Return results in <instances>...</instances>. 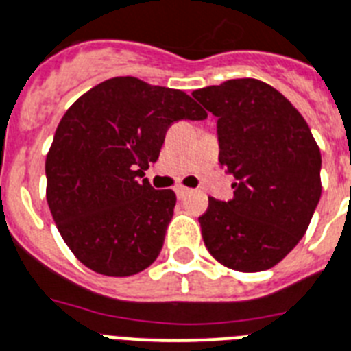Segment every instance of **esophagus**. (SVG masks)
<instances>
[{
    "instance_id": "obj_1",
    "label": "esophagus",
    "mask_w": 351,
    "mask_h": 351,
    "mask_svg": "<svg viewBox=\"0 0 351 351\" xmlns=\"http://www.w3.org/2000/svg\"><path fill=\"white\" fill-rule=\"evenodd\" d=\"M175 191H176V196H178V198H184V196H187L191 193V189H187V187H184V185H178Z\"/></svg>"
}]
</instances>
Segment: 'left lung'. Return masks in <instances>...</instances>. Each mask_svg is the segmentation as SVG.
Returning <instances> with one entry per match:
<instances>
[{
  "instance_id": "left-lung-1",
  "label": "left lung",
  "mask_w": 351,
  "mask_h": 351,
  "mask_svg": "<svg viewBox=\"0 0 351 351\" xmlns=\"http://www.w3.org/2000/svg\"><path fill=\"white\" fill-rule=\"evenodd\" d=\"M218 119L220 164L234 198H209L198 218L213 258L240 272L279 263L308 229L321 198V153L301 113L258 79L193 92Z\"/></svg>"
}]
</instances>
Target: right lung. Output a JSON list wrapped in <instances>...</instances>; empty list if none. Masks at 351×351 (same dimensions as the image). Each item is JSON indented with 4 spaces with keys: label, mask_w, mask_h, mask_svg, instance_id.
Returning <instances> with one entry per match:
<instances>
[{
    "label": "right lung",
    "mask_w": 351,
    "mask_h": 351,
    "mask_svg": "<svg viewBox=\"0 0 351 351\" xmlns=\"http://www.w3.org/2000/svg\"><path fill=\"white\" fill-rule=\"evenodd\" d=\"M207 113L180 90L115 77L79 97L57 126L47 156L50 213L77 259L124 278L160 254L176 196L144 178L167 128Z\"/></svg>",
    "instance_id": "obj_1"
}]
</instances>
